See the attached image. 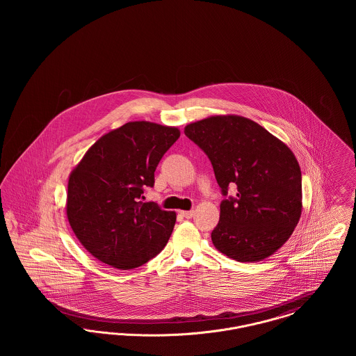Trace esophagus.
Segmentation results:
<instances>
[{"mask_svg": "<svg viewBox=\"0 0 356 356\" xmlns=\"http://www.w3.org/2000/svg\"><path fill=\"white\" fill-rule=\"evenodd\" d=\"M180 213H181V216H183V218H186V219H192V218H193V215H195V212H193V211H181Z\"/></svg>", "mask_w": 356, "mask_h": 356, "instance_id": "obj_1", "label": "esophagus"}]
</instances>
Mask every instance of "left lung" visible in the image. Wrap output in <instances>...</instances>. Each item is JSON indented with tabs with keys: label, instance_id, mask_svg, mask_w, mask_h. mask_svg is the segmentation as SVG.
Listing matches in <instances>:
<instances>
[{
	"label": "left lung",
	"instance_id": "8db88e82",
	"mask_svg": "<svg viewBox=\"0 0 356 356\" xmlns=\"http://www.w3.org/2000/svg\"><path fill=\"white\" fill-rule=\"evenodd\" d=\"M224 199L213 245L237 261H260L292 235L302 215V172L286 144L252 120L213 116L186 125ZM232 186L235 197L227 195Z\"/></svg>",
	"mask_w": 356,
	"mask_h": 356
}]
</instances>
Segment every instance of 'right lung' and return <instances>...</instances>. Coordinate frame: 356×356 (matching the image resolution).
Returning a JSON list of instances; mask_svg holds the SVG:
<instances>
[{
    "label": "right lung",
    "mask_w": 356,
    "mask_h": 356,
    "mask_svg": "<svg viewBox=\"0 0 356 356\" xmlns=\"http://www.w3.org/2000/svg\"><path fill=\"white\" fill-rule=\"evenodd\" d=\"M180 137L177 128L127 122L85 153L70 173L67 215L74 235L100 261L132 270L167 245L176 213L144 203L161 157Z\"/></svg>",
    "instance_id": "obj_1"
}]
</instances>
